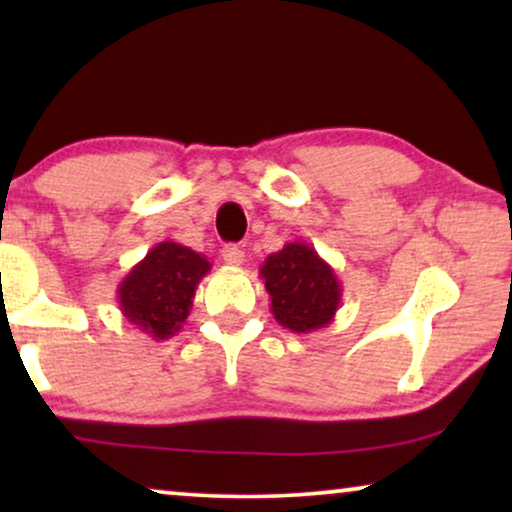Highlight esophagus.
<instances>
[{"mask_svg":"<svg viewBox=\"0 0 512 512\" xmlns=\"http://www.w3.org/2000/svg\"><path fill=\"white\" fill-rule=\"evenodd\" d=\"M221 256L223 261H226L228 265H242L244 263V249L237 247V244H226V247L221 249Z\"/></svg>","mask_w":512,"mask_h":512,"instance_id":"obj_1","label":"esophagus"}]
</instances>
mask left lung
<instances>
[{
  "mask_svg": "<svg viewBox=\"0 0 512 512\" xmlns=\"http://www.w3.org/2000/svg\"><path fill=\"white\" fill-rule=\"evenodd\" d=\"M270 312L293 333H312L335 319L342 286L335 270L305 242H289L261 265Z\"/></svg>",
  "mask_w": 512,
  "mask_h": 512,
  "instance_id": "obj_1",
  "label": "left lung"
}]
</instances>
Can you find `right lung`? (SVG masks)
Wrapping results in <instances>:
<instances>
[{"instance_id": "obj_1", "label": "right lung", "mask_w": 512, "mask_h": 512, "mask_svg": "<svg viewBox=\"0 0 512 512\" xmlns=\"http://www.w3.org/2000/svg\"><path fill=\"white\" fill-rule=\"evenodd\" d=\"M209 270L212 263L191 247L158 242L118 284V307L149 338H172L186 324L195 289Z\"/></svg>"}]
</instances>
